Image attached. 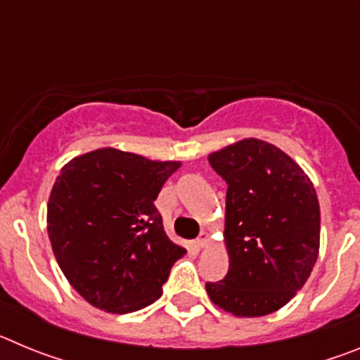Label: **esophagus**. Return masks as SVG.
<instances>
[{
	"label": "esophagus",
	"mask_w": 360,
	"mask_h": 360,
	"mask_svg": "<svg viewBox=\"0 0 360 360\" xmlns=\"http://www.w3.org/2000/svg\"><path fill=\"white\" fill-rule=\"evenodd\" d=\"M209 232L207 231H202L200 232V236H198V240H196V245H198L200 249H203V247H207V243H209Z\"/></svg>",
	"instance_id": "34e87169"
}]
</instances>
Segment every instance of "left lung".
<instances>
[{
  "label": "left lung",
  "mask_w": 360,
  "mask_h": 360,
  "mask_svg": "<svg viewBox=\"0 0 360 360\" xmlns=\"http://www.w3.org/2000/svg\"><path fill=\"white\" fill-rule=\"evenodd\" d=\"M227 182L229 272L205 290L238 317L279 310L303 288L319 256L321 211L314 184L285 151L243 139L209 155Z\"/></svg>",
  "instance_id": "obj_1"
}]
</instances>
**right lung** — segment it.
I'll use <instances>...</instances> for the list:
<instances>
[{
    "mask_svg": "<svg viewBox=\"0 0 360 360\" xmlns=\"http://www.w3.org/2000/svg\"><path fill=\"white\" fill-rule=\"evenodd\" d=\"M180 162L101 148L72 158L56 178L46 227L63 274L110 314L155 303L187 252L167 238L155 200Z\"/></svg>",
    "mask_w": 360,
    "mask_h": 360,
    "instance_id": "add662e5",
    "label": "right lung"
}]
</instances>
